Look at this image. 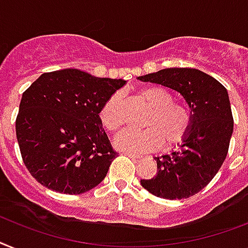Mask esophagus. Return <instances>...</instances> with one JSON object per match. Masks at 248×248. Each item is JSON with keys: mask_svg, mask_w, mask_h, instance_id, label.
Segmentation results:
<instances>
[{"mask_svg": "<svg viewBox=\"0 0 248 248\" xmlns=\"http://www.w3.org/2000/svg\"><path fill=\"white\" fill-rule=\"evenodd\" d=\"M124 155H126V156H130V158H135V159L140 158V155H138V154H134V153L126 152V153H124Z\"/></svg>", "mask_w": 248, "mask_h": 248, "instance_id": "obj_1", "label": "esophagus"}]
</instances>
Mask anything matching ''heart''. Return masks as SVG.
Here are the masks:
<instances>
[{
  "mask_svg": "<svg viewBox=\"0 0 248 248\" xmlns=\"http://www.w3.org/2000/svg\"><path fill=\"white\" fill-rule=\"evenodd\" d=\"M140 96L153 108L145 118L140 131H124L116 139L121 150L142 153L152 152L162 145L170 152L180 146L188 136L191 113L185 104L174 102L170 90L160 86H149L140 92ZM100 122L109 132H117L124 124V98L121 92L108 98L99 112Z\"/></svg>",
  "mask_w": 248,
  "mask_h": 248,
  "instance_id": "b5f03b06",
  "label": "heart"
}]
</instances>
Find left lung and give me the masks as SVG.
Instances as JSON below:
<instances>
[{
	"instance_id": "left-lung-1",
	"label": "left lung",
	"mask_w": 248,
	"mask_h": 248,
	"mask_svg": "<svg viewBox=\"0 0 248 248\" xmlns=\"http://www.w3.org/2000/svg\"><path fill=\"white\" fill-rule=\"evenodd\" d=\"M139 80L176 90L191 109V128L180 149L156 156L158 173L141 186L154 196L181 200L208 186L228 154L233 116L224 86L196 68H164Z\"/></svg>"
}]
</instances>
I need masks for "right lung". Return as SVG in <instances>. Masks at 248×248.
<instances>
[{
	"label": "right lung",
	"instance_id": "right-lung-1",
	"mask_svg": "<svg viewBox=\"0 0 248 248\" xmlns=\"http://www.w3.org/2000/svg\"><path fill=\"white\" fill-rule=\"evenodd\" d=\"M124 84L65 68L44 72L23 93L16 138L24 164L40 185L78 195L104 180L118 153L99 112Z\"/></svg>",
	"mask_w": 248,
	"mask_h": 248
}]
</instances>
